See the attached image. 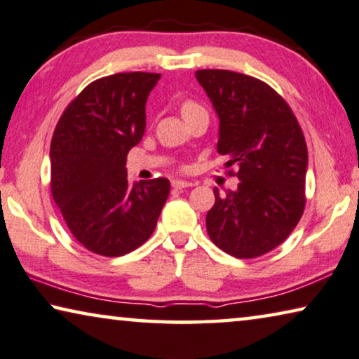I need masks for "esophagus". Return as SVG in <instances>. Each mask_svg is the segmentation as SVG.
<instances>
[{"mask_svg": "<svg viewBox=\"0 0 359 359\" xmlns=\"http://www.w3.org/2000/svg\"><path fill=\"white\" fill-rule=\"evenodd\" d=\"M172 187H174V189H177V190H182V189H187V187H194V184H191V182H189V180H174Z\"/></svg>", "mask_w": 359, "mask_h": 359, "instance_id": "esophagus-1", "label": "esophagus"}]
</instances>
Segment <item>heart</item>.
I'll list each match as a JSON object with an SVG mask.
<instances>
[{"mask_svg":"<svg viewBox=\"0 0 359 359\" xmlns=\"http://www.w3.org/2000/svg\"><path fill=\"white\" fill-rule=\"evenodd\" d=\"M198 111H205V109H203L200 104L195 103V101H191V100H187V101H184V104H182V114L184 116H189V114H191V112H198Z\"/></svg>","mask_w":359,"mask_h":359,"instance_id":"b5f03b06","label":"heart"}]
</instances>
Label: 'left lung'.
Here are the masks:
<instances>
[{"label": "left lung", "instance_id": "left-lung-1", "mask_svg": "<svg viewBox=\"0 0 359 359\" xmlns=\"http://www.w3.org/2000/svg\"><path fill=\"white\" fill-rule=\"evenodd\" d=\"M196 80L219 117L217 153L237 165V190L214 189L206 214L212 243L235 258L274 250L303 216L308 148L287 101L263 80L245 74L201 69Z\"/></svg>", "mask_w": 359, "mask_h": 359}]
</instances>
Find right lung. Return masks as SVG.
<instances>
[{
  "label": "right lung",
  "instance_id": "obj_1",
  "mask_svg": "<svg viewBox=\"0 0 359 359\" xmlns=\"http://www.w3.org/2000/svg\"><path fill=\"white\" fill-rule=\"evenodd\" d=\"M161 74L121 72L87 85L55 128L51 194L79 243L101 256L140 247L156 227L170 184L127 179V153L145 133V104Z\"/></svg>",
  "mask_w": 359,
  "mask_h": 359
}]
</instances>
